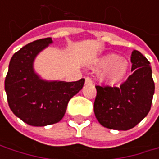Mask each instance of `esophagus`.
Wrapping results in <instances>:
<instances>
[{
    "label": "esophagus",
    "mask_w": 159,
    "mask_h": 159,
    "mask_svg": "<svg viewBox=\"0 0 159 159\" xmlns=\"http://www.w3.org/2000/svg\"><path fill=\"white\" fill-rule=\"evenodd\" d=\"M93 84V82H92L91 78L85 77V84Z\"/></svg>",
    "instance_id": "obj_1"
}]
</instances>
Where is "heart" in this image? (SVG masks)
Instances as JSON below:
<instances>
[{
    "mask_svg": "<svg viewBox=\"0 0 159 159\" xmlns=\"http://www.w3.org/2000/svg\"><path fill=\"white\" fill-rule=\"evenodd\" d=\"M95 70L102 71L99 78L104 83H117L128 73L129 64L117 54H109L101 58L95 65Z\"/></svg>",
    "mask_w": 159,
    "mask_h": 159,
    "instance_id": "obj_1",
    "label": "heart"
}]
</instances>
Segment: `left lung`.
Wrapping results in <instances>:
<instances>
[{
  "mask_svg": "<svg viewBox=\"0 0 159 159\" xmlns=\"http://www.w3.org/2000/svg\"><path fill=\"white\" fill-rule=\"evenodd\" d=\"M133 74L119 87L97 85L94 112L109 129L127 131L148 114L155 93L150 62L138 50L131 55Z\"/></svg>",
  "mask_w": 159,
  "mask_h": 159,
  "instance_id": "obj_1",
  "label": "left lung"
}]
</instances>
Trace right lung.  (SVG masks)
I'll return each mask as SVG.
<instances>
[{
  "instance_id": "right-lung-1",
  "label": "right lung",
  "mask_w": 159,
  "mask_h": 159,
  "mask_svg": "<svg viewBox=\"0 0 159 159\" xmlns=\"http://www.w3.org/2000/svg\"><path fill=\"white\" fill-rule=\"evenodd\" d=\"M52 43L51 38H47L20 48L10 61L4 82L11 111L24 122L32 126L59 122L65 114L69 100L84 84V78L75 82L48 81L35 72V59Z\"/></svg>"
}]
</instances>
